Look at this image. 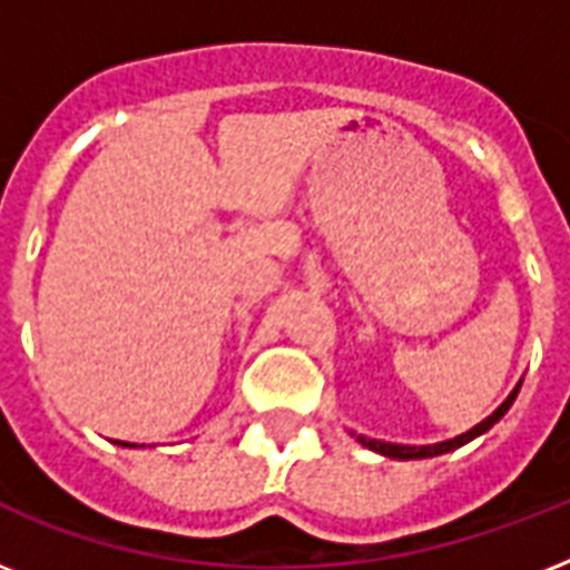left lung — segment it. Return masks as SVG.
Returning a JSON list of instances; mask_svg holds the SVG:
<instances>
[{
    "label": "left lung",
    "instance_id": "left-lung-1",
    "mask_svg": "<svg viewBox=\"0 0 570 570\" xmlns=\"http://www.w3.org/2000/svg\"><path fill=\"white\" fill-rule=\"evenodd\" d=\"M518 390H521V381H518V387L505 396V402L500 407H497L494 414L485 416L482 423H476L470 432L459 434V438H452V441H441V443H425V446H407V443H390V441H375V438H364V434H355L352 432V438H355L361 446H366V450L379 452V455H384V459H396V461H420V459H434V455H446V452L459 450V446H464V443L476 441L479 434H485L488 429L494 423H500L503 420V414L512 407L514 396H518Z\"/></svg>",
    "mask_w": 570,
    "mask_h": 570
}]
</instances>
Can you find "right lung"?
I'll return each mask as SVG.
<instances>
[{
  "label": "right lung",
  "mask_w": 570,
  "mask_h": 570,
  "mask_svg": "<svg viewBox=\"0 0 570 570\" xmlns=\"http://www.w3.org/2000/svg\"><path fill=\"white\" fill-rule=\"evenodd\" d=\"M120 443V446H136V443H124V441H118Z\"/></svg>",
  "instance_id": "1"
}]
</instances>
